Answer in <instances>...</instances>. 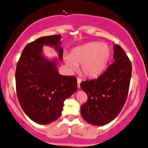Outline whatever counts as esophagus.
Instances as JSON below:
<instances>
[{
    "mask_svg": "<svg viewBox=\"0 0 148 148\" xmlns=\"http://www.w3.org/2000/svg\"><path fill=\"white\" fill-rule=\"evenodd\" d=\"M81 81H82V80L81 79H79V78H78V79H77V84H78V88H80V87H81L80 84H81Z\"/></svg>",
    "mask_w": 148,
    "mask_h": 148,
    "instance_id": "obj_1",
    "label": "esophagus"
}]
</instances>
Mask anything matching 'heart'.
Listing matches in <instances>:
<instances>
[{
	"mask_svg": "<svg viewBox=\"0 0 148 148\" xmlns=\"http://www.w3.org/2000/svg\"><path fill=\"white\" fill-rule=\"evenodd\" d=\"M110 56L111 49L107 44L92 42L74 48L70 56H65V60L71 70L75 71L77 65H81L85 76L95 78L106 68Z\"/></svg>",
	"mask_w": 148,
	"mask_h": 148,
	"instance_id": "b5f03b06",
	"label": "heart"
}]
</instances>
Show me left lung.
Segmentation results:
<instances>
[{
    "label": "left lung",
    "instance_id": "obj_1",
    "mask_svg": "<svg viewBox=\"0 0 148 148\" xmlns=\"http://www.w3.org/2000/svg\"><path fill=\"white\" fill-rule=\"evenodd\" d=\"M114 63L96 79L82 81L88 101L81 107L83 119L94 125L109 123L125 104L132 76V64L121 46L114 45Z\"/></svg>",
    "mask_w": 148,
    "mask_h": 148
}]
</instances>
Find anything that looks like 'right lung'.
I'll return each mask as SVG.
<instances>
[{"label": "right lung", "mask_w": 148, "mask_h": 148, "mask_svg": "<svg viewBox=\"0 0 148 148\" xmlns=\"http://www.w3.org/2000/svg\"><path fill=\"white\" fill-rule=\"evenodd\" d=\"M61 36L40 37L25 46L16 69L17 97L24 112L33 121L46 125L58 119L63 103L77 90V80L63 76L57 69V58L48 60L42 47H54L63 59Z\"/></svg>", "instance_id": "add662e5"}]
</instances>
